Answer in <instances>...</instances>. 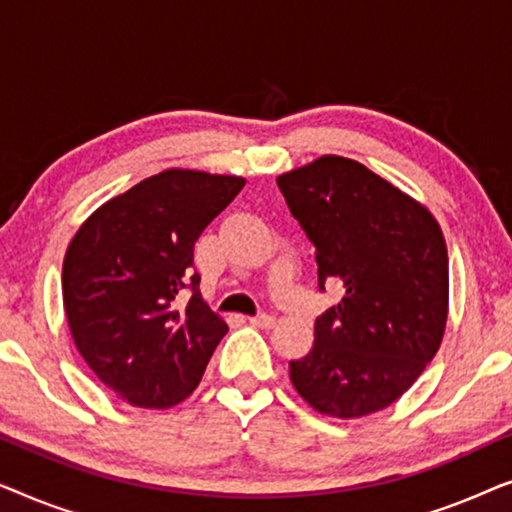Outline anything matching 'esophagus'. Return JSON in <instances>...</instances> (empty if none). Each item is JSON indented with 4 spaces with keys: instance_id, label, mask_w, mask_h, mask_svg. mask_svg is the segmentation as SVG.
Masks as SVG:
<instances>
[{
    "instance_id": "obj_1",
    "label": "esophagus",
    "mask_w": 512,
    "mask_h": 512,
    "mask_svg": "<svg viewBox=\"0 0 512 512\" xmlns=\"http://www.w3.org/2000/svg\"><path fill=\"white\" fill-rule=\"evenodd\" d=\"M249 324L256 328H272L275 326V317H270V314H258V317L249 319Z\"/></svg>"
}]
</instances>
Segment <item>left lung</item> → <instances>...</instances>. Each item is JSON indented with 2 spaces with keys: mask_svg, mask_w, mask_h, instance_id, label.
<instances>
[{
  "mask_svg": "<svg viewBox=\"0 0 512 512\" xmlns=\"http://www.w3.org/2000/svg\"><path fill=\"white\" fill-rule=\"evenodd\" d=\"M317 254L319 291L345 296L314 321V345L291 382L321 415L387 408L422 375L447 324V247L440 226L366 165L340 156L277 177Z\"/></svg>",
  "mask_w": 512,
  "mask_h": 512,
  "instance_id": "8db88e82",
  "label": "left lung"
}]
</instances>
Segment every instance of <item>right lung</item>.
Here are the masks:
<instances>
[{"mask_svg":"<svg viewBox=\"0 0 512 512\" xmlns=\"http://www.w3.org/2000/svg\"><path fill=\"white\" fill-rule=\"evenodd\" d=\"M242 177L165 170L97 209L62 263V300L83 361L118 398L172 408L193 394L228 333L200 298L193 247ZM192 289L184 311L173 300Z\"/></svg>","mask_w":512,"mask_h":512,"instance_id":"right-lung-1","label":"right lung"}]
</instances>
